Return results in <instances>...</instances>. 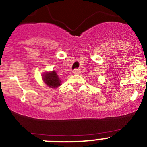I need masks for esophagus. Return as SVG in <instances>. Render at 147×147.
Returning a JSON list of instances; mask_svg holds the SVG:
<instances>
[{"instance_id":"esophagus-1","label":"esophagus","mask_w":147,"mask_h":147,"mask_svg":"<svg viewBox=\"0 0 147 147\" xmlns=\"http://www.w3.org/2000/svg\"><path fill=\"white\" fill-rule=\"evenodd\" d=\"M73 73L74 74H79L81 73V70L80 69H75V70H74Z\"/></svg>"}]
</instances>
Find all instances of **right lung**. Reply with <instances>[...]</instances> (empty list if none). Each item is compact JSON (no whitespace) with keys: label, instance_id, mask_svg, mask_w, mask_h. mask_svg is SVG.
I'll return each instance as SVG.
<instances>
[{"label":"right lung","instance_id":"right-lung-1","mask_svg":"<svg viewBox=\"0 0 147 147\" xmlns=\"http://www.w3.org/2000/svg\"><path fill=\"white\" fill-rule=\"evenodd\" d=\"M43 82L50 88H57L61 86V80L58 76L56 71H53L51 72H46L43 74Z\"/></svg>","mask_w":147,"mask_h":147}]
</instances>
